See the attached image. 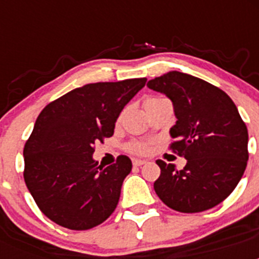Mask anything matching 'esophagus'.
Segmentation results:
<instances>
[{
	"label": "esophagus",
	"instance_id": "esophagus-1",
	"mask_svg": "<svg viewBox=\"0 0 259 259\" xmlns=\"http://www.w3.org/2000/svg\"><path fill=\"white\" fill-rule=\"evenodd\" d=\"M132 163H134V166L139 167V166H143V164H145L146 161H143V159H137V158H135V159H132Z\"/></svg>",
	"mask_w": 259,
	"mask_h": 259
}]
</instances>
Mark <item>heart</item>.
<instances>
[{"mask_svg": "<svg viewBox=\"0 0 259 259\" xmlns=\"http://www.w3.org/2000/svg\"><path fill=\"white\" fill-rule=\"evenodd\" d=\"M150 100H161V98H150ZM149 100V101H150ZM131 150L135 153H145L146 152V145L141 143H135L132 144Z\"/></svg>", "mask_w": 259, "mask_h": 259, "instance_id": "b5f03b06", "label": "heart"}]
</instances>
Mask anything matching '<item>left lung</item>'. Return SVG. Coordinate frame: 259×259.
I'll return each mask as SVG.
<instances>
[{
  "label": "left lung",
  "instance_id": "left-lung-1",
  "mask_svg": "<svg viewBox=\"0 0 259 259\" xmlns=\"http://www.w3.org/2000/svg\"><path fill=\"white\" fill-rule=\"evenodd\" d=\"M146 85L170 98L176 123L171 149L187 164L158 159L161 175L154 191L167 206L180 212H200L217 206L236 188L248 163V130L236 105L205 80L170 71Z\"/></svg>",
  "mask_w": 259,
  "mask_h": 259
}]
</instances>
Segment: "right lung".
I'll return each mask as SVG.
<instances>
[{"instance_id":"add662e5","label":"right lung","mask_w":259,"mask_h":259,"mask_svg":"<svg viewBox=\"0 0 259 259\" xmlns=\"http://www.w3.org/2000/svg\"><path fill=\"white\" fill-rule=\"evenodd\" d=\"M145 77L93 83L44 107L24 145V182L38 209L68 230L93 228L113 214L132 162L119 155L102 168L95 144L113 136L123 107Z\"/></svg>"}]
</instances>
